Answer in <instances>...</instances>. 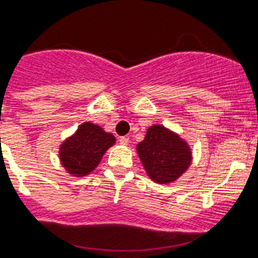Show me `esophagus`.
Segmentation results:
<instances>
[{
	"label": "esophagus",
	"mask_w": 258,
	"mask_h": 258,
	"mask_svg": "<svg viewBox=\"0 0 258 258\" xmlns=\"http://www.w3.org/2000/svg\"><path fill=\"white\" fill-rule=\"evenodd\" d=\"M128 142H130L128 136H120V138H119V143H120L122 146H127Z\"/></svg>",
	"instance_id": "1"
}]
</instances>
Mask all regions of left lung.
Returning <instances> with one entry per match:
<instances>
[{"label":"left lung","instance_id":"8db88e82","mask_svg":"<svg viewBox=\"0 0 258 258\" xmlns=\"http://www.w3.org/2000/svg\"><path fill=\"white\" fill-rule=\"evenodd\" d=\"M147 174L157 183L178 179L191 164V149L178 135L161 124L151 125L136 146Z\"/></svg>","mask_w":258,"mask_h":258}]
</instances>
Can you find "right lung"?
Returning <instances> with one entry per match:
<instances>
[{
	"mask_svg": "<svg viewBox=\"0 0 258 258\" xmlns=\"http://www.w3.org/2000/svg\"><path fill=\"white\" fill-rule=\"evenodd\" d=\"M115 144V136L102 127L85 122L60 146L59 157L67 173L76 177L88 176L96 169L105 152Z\"/></svg>",
	"mask_w": 258,
	"mask_h": 258,
	"instance_id": "obj_1",
	"label": "right lung"
}]
</instances>
